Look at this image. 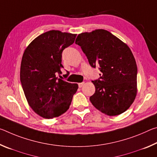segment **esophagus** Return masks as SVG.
<instances>
[{"instance_id":"1","label":"esophagus","mask_w":157,"mask_h":157,"mask_svg":"<svg viewBox=\"0 0 157 157\" xmlns=\"http://www.w3.org/2000/svg\"><path fill=\"white\" fill-rule=\"evenodd\" d=\"M84 84V82H81V83H79V84H78V86H79V88H81V87L83 86Z\"/></svg>"}]
</instances>
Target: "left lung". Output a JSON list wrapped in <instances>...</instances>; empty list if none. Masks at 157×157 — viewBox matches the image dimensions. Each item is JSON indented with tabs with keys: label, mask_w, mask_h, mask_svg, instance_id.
I'll return each instance as SVG.
<instances>
[{
	"label": "left lung",
	"mask_w": 157,
	"mask_h": 157,
	"mask_svg": "<svg viewBox=\"0 0 157 157\" xmlns=\"http://www.w3.org/2000/svg\"><path fill=\"white\" fill-rule=\"evenodd\" d=\"M75 44L81 47L91 67L97 66L102 73L92 80L95 87L89 98L92 105L111 116L128 109L137 92V66L129 48L105 30L79 34Z\"/></svg>",
	"instance_id": "1"
}]
</instances>
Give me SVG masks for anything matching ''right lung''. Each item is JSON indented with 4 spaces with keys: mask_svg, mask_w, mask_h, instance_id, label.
Listing matches in <instances>:
<instances>
[{
    "mask_svg": "<svg viewBox=\"0 0 157 157\" xmlns=\"http://www.w3.org/2000/svg\"><path fill=\"white\" fill-rule=\"evenodd\" d=\"M76 35L59 30L46 32L34 39L23 53L21 86L29 105L44 118L65 113L78 89L77 84L58 78L62 73L63 50L74 43Z\"/></svg>",
    "mask_w": 157,
    "mask_h": 157,
    "instance_id": "obj_1",
    "label": "right lung"
}]
</instances>
